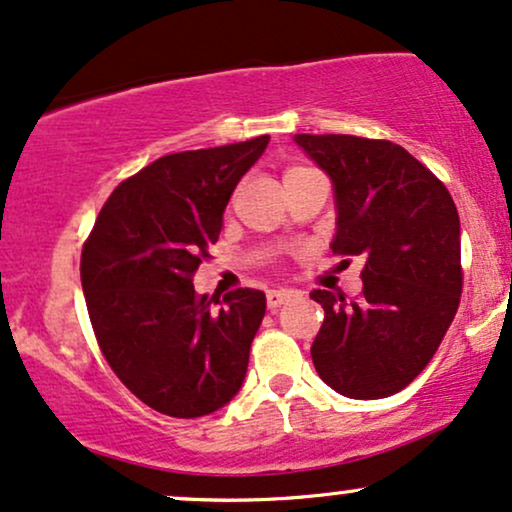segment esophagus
Returning a JSON list of instances; mask_svg holds the SVG:
<instances>
[{"label": "esophagus", "mask_w": 512, "mask_h": 512, "mask_svg": "<svg viewBox=\"0 0 512 512\" xmlns=\"http://www.w3.org/2000/svg\"><path fill=\"white\" fill-rule=\"evenodd\" d=\"M290 297H292V290H270L268 297H266L268 299V309L275 311L280 304H285Z\"/></svg>", "instance_id": "obj_1"}]
</instances>
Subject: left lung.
I'll use <instances>...</instances> for the list:
<instances>
[{"label": "left lung", "mask_w": 512, "mask_h": 512, "mask_svg": "<svg viewBox=\"0 0 512 512\" xmlns=\"http://www.w3.org/2000/svg\"><path fill=\"white\" fill-rule=\"evenodd\" d=\"M294 143L333 182L330 249L364 258L357 302L311 292L326 311L311 359L335 393L388 398L422 374L458 311V208L398 143L342 134H297Z\"/></svg>", "instance_id": "1"}]
</instances>
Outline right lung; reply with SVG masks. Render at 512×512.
Instances as JSON below:
<instances>
[{
  "label": "right lung",
  "mask_w": 512,
  "mask_h": 512,
  "mask_svg": "<svg viewBox=\"0 0 512 512\" xmlns=\"http://www.w3.org/2000/svg\"><path fill=\"white\" fill-rule=\"evenodd\" d=\"M270 136L150 162L112 191L81 256L88 316L107 364L155 412L194 419L242 388L266 294L198 297L191 275L222 230L234 186Z\"/></svg>",
  "instance_id": "1"
}]
</instances>
